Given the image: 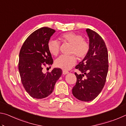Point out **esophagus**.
<instances>
[{
	"label": "esophagus",
	"mask_w": 126,
	"mask_h": 126,
	"mask_svg": "<svg viewBox=\"0 0 126 126\" xmlns=\"http://www.w3.org/2000/svg\"><path fill=\"white\" fill-rule=\"evenodd\" d=\"M68 73H69V72L67 71H65V70H63V74H64V75H65V74H67Z\"/></svg>",
	"instance_id": "34e87169"
}]
</instances>
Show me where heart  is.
I'll use <instances>...</instances> for the list:
<instances>
[{
    "label": "heart",
    "instance_id": "obj_1",
    "mask_svg": "<svg viewBox=\"0 0 126 126\" xmlns=\"http://www.w3.org/2000/svg\"><path fill=\"white\" fill-rule=\"evenodd\" d=\"M60 39L63 43L71 44V54H75L78 58H84L88 54L90 46L88 42L83 39V37L81 35L74 32H68L62 35ZM47 47L50 54L56 56L60 50V44L56 40L50 39L48 42ZM76 63V58L74 55L69 56L61 55L55 61L56 67L65 70L71 69Z\"/></svg>",
    "mask_w": 126,
    "mask_h": 126
}]
</instances>
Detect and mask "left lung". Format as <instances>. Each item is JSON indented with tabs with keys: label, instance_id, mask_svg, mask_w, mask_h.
I'll list each match as a JSON object with an SVG mask.
<instances>
[{
	"label": "left lung",
	"instance_id": "left-lung-1",
	"mask_svg": "<svg viewBox=\"0 0 126 126\" xmlns=\"http://www.w3.org/2000/svg\"><path fill=\"white\" fill-rule=\"evenodd\" d=\"M86 32L90 49L88 54L76 67L82 74L75 72L77 82L72 93L80 101L88 102L98 95L105 84L108 70V54L101 36L90 29H87Z\"/></svg>",
	"mask_w": 126,
	"mask_h": 126
}]
</instances>
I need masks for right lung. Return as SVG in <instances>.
I'll use <instances>...</instances> for the list:
<instances>
[{
    "mask_svg": "<svg viewBox=\"0 0 126 126\" xmlns=\"http://www.w3.org/2000/svg\"><path fill=\"white\" fill-rule=\"evenodd\" d=\"M55 32L48 27L36 30L27 38L20 49L18 68L21 81L27 92L34 98L49 95L62 74V69L57 68L45 74L42 72L44 66L53 63L47 44Z\"/></svg>",
    "mask_w": 126,
    "mask_h": 126,
    "instance_id": "obj_1",
    "label": "right lung"
}]
</instances>
